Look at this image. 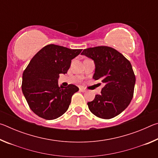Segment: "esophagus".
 Segmentation results:
<instances>
[{
  "mask_svg": "<svg viewBox=\"0 0 158 158\" xmlns=\"http://www.w3.org/2000/svg\"><path fill=\"white\" fill-rule=\"evenodd\" d=\"M79 90L81 92H85L86 91V90H85L84 88H82V87H81V88H79Z\"/></svg>",
  "mask_w": 158,
  "mask_h": 158,
  "instance_id": "obj_1",
  "label": "esophagus"
}]
</instances>
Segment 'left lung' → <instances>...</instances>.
Here are the masks:
<instances>
[{
    "instance_id": "left-lung-1",
    "label": "left lung",
    "mask_w": 158,
    "mask_h": 158,
    "mask_svg": "<svg viewBox=\"0 0 158 158\" xmlns=\"http://www.w3.org/2000/svg\"><path fill=\"white\" fill-rule=\"evenodd\" d=\"M81 55L94 61L93 78L105 84L100 94L87 103L90 111L104 119L118 116L127 107L133 97L136 79L130 62L116 49L106 46L88 48Z\"/></svg>"
}]
</instances>
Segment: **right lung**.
<instances>
[{
  "instance_id": "obj_1",
  "label": "right lung",
  "mask_w": 158,
  "mask_h": 158,
  "mask_svg": "<svg viewBox=\"0 0 158 158\" xmlns=\"http://www.w3.org/2000/svg\"><path fill=\"white\" fill-rule=\"evenodd\" d=\"M82 49H71L48 44L31 60L23 72V94L32 111L46 120H53L65 113L72 96L79 90L75 85L58 86L60 74H66L71 61Z\"/></svg>"
}]
</instances>
